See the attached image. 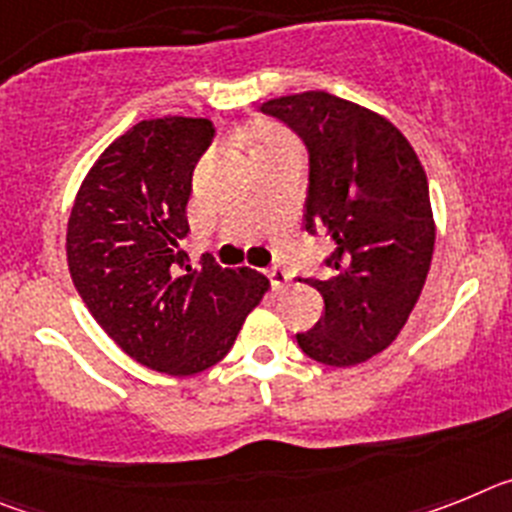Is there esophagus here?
<instances>
[{"instance_id":"esophagus-1","label":"esophagus","mask_w":512,"mask_h":512,"mask_svg":"<svg viewBox=\"0 0 512 512\" xmlns=\"http://www.w3.org/2000/svg\"><path fill=\"white\" fill-rule=\"evenodd\" d=\"M266 277H269L271 287H274V289H282L284 284L289 282V274L284 269H279V266H271V269L266 271Z\"/></svg>"}]
</instances>
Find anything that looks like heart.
Here are the masks:
<instances>
[{"mask_svg": "<svg viewBox=\"0 0 512 512\" xmlns=\"http://www.w3.org/2000/svg\"><path fill=\"white\" fill-rule=\"evenodd\" d=\"M271 140H277V138H271V135H269V138H264V140H261V146H266V143H271Z\"/></svg>", "mask_w": 512, "mask_h": 512, "instance_id": "b5f03b06", "label": "heart"}]
</instances>
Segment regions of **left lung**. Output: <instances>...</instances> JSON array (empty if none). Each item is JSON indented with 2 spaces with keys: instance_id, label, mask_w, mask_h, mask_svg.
Wrapping results in <instances>:
<instances>
[{
  "instance_id": "left-lung-1",
  "label": "left lung",
  "mask_w": 512,
  "mask_h": 512,
  "mask_svg": "<svg viewBox=\"0 0 512 512\" xmlns=\"http://www.w3.org/2000/svg\"><path fill=\"white\" fill-rule=\"evenodd\" d=\"M261 112L305 143V230L333 241L325 277L305 279L323 297V315L297 343L320 364H361L395 341L431 269L425 171L390 120L328 92L269 99Z\"/></svg>"
}]
</instances>
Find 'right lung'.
Segmentation results:
<instances>
[{"mask_svg":"<svg viewBox=\"0 0 512 512\" xmlns=\"http://www.w3.org/2000/svg\"><path fill=\"white\" fill-rule=\"evenodd\" d=\"M215 138L205 117H158L99 156L76 194L66 256L76 292L117 346L171 377L205 372L233 348L269 279L253 269H194L187 238L192 174Z\"/></svg>","mask_w":512,"mask_h":512,"instance_id":"add662e5","label":"right lung"}]
</instances>
